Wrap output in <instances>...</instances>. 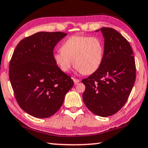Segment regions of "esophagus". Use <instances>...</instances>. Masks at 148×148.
Here are the masks:
<instances>
[{
    "label": "esophagus",
    "mask_w": 148,
    "mask_h": 148,
    "mask_svg": "<svg viewBox=\"0 0 148 148\" xmlns=\"http://www.w3.org/2000/svg\"><path fill=\"white\" fill-rule=\"evenodd\" d=\"M73 81H74L75 84H77V83L79 82V81H80V80H79V79H76V78H73Z\"/></svg>",
    "instance_id": "34e87169"
}]
</instances>
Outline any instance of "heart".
I'll use <instances>...</instances> for the list:
<instances>
[{
    "label": "heart",
    "instance_id": "1",
    "mask_svg": "<svg viewBox=\"0 0 148 148\" xmlns=\"http://www.w3.org/2000/svg\"><path fill=\"white\" fill-rule=\"evenodd\" d=\"M61 50L53 54V59L63 71L67 72L74 63L81 73L90 75L101 65L105 46L98 37L74 35L64 41Z\"/></svg>",
    "mask_w": 148,
    "mask_h": 148
}]
</instances>
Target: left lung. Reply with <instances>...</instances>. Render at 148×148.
<instances>
[{"label": "left lung", "mask_w": 148, "mask_h": 148, "mask_svg": "<svg viewBox=\"0 0 148 148\" xmlns=\"http://www.w3.org/2000/svg\"><path fill=\"white\" fill-rule=\"evenodd\" d=\"M100 30L105 38L103 61L97 71L82 80L85 85L83 100L94 114L108 117L127 102L136 81V68L127 39L112 28Z\"/></svg>", "instance_id": "left-lung-1"}]
</instances>
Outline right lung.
<instances>
[{"instance_id": "add662e5", "label": "right lung", "mask_w": 148, "mask_h": 148, "mask_svg": "<svg viewBox=\"0 0 148 148\" xmlns=\"http://www.w3.org/2000/svg\"><path fill=\"white\" fill-rule=\"evenodd\" d=\"M67 34L39 32L21 40L9 63L8 75L14 96L25 112L38 118L54 115L73 85L53 59L57 42Z\"/></svg>"}]
</instances>
